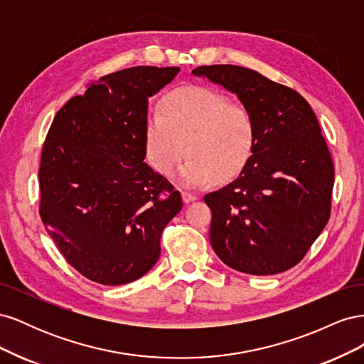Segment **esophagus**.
<instances>
[{"instance_id":"1","label":"esophagus","mask_w":364,"mask_h":364,"mask_svg":"<svg viewBox=\"0 0 364 364\" xmlns=\"http://www.w3.org/2000/svg\"><path fill=\"white\" fill-rule=\"evenodd\" d=\"M182 199L185 203H191L194 200H197V196L196 194H191L188 191H182Z\"/></svg>"}]
</instances>
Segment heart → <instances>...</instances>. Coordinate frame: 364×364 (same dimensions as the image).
<instances>
[{"label": "heart", "mask_w": 364, "mask_h": 364, "mask_svg": "<svg viewBox=\"0 0 364 364\" xmlns=\"http://www.w3.org/2000/svg\"><path fill=\"white\" fill-rule=\"evenodd\" d=\"M253 142L255 123L247 109L202 86L171 92L144 124L146 156L161 176L173 174L186 146L190 156L178 181L188 188L232 178L249 159Z\"/></svg>", "instance_id": "1"}]
</instances>
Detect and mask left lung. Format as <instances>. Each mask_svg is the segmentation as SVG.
I'll list each match as a JSON object with an SVG mask.
<instances>
[{"mask_svg": "<svg viewBox=\"0 0 364 364\" xmlns=\"http://www.w3.org/2000/svg\"><path fill=\"white\" fill-rule=\"evenodd\" d=\"M193 74L235 94L255 123L238 178L205 196L214 252L249 274L294 267L331 214L334 164L316 114L299 92L245 67L205 65Z\"/></svg>", "mask_w": 364, "mask_h": 364, "instance_id": "obj_1", "label": "left lung"}]
</instances>
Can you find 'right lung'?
I'll list each match as a JSON object with an SVG mask.
<instances>
[{
  "instance_id": "add662e5",
  "label": "right lung",
  "mask_w": 364,
  "mask_h": 364,
  "mask_svg": "<svg viewBox=\"0 0 364 364\" xmlns=\"http://www.w3.org/2000/svg\"><path fill=\"white\" fill-rule=\"evenodd\" d=\"M178 67L103 75L54 117L42 147L39 214L54 245L85 278L135 281L155 266L181 193L144 162L149 98Z\"/></svg>"
}]
</instances>
